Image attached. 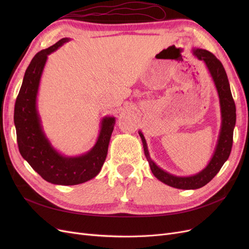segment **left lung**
<instances>
[{"label":"left lung","mask_w":249,"mask_h":249,"mask_svg":"<svg viewBox=\"0 0 249 249\" xmlns=\"http://www.w3.org/2000/svg\"><path fill=\"white\" fill-rule=\"evenodd\" d=\"M192 54L205 63L210 76L213 80L218 97H219L221 114L220 131L219 135H218L215 150L207 166L191 176H177L164 170L160 166H158L150 158L144 135L141 131H138L143 144V149H144V155L153 175L162 183L183 190L198 189V188L207 185L219 172L220 168L230 157L232 145L233 129L236 125V106L231 96L227 72L224 71L222 63L212 53L207 50L192 49Z\"/></svg>","instance_id":"1"}]
</instances>
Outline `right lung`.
Wrapping results in <instances>:
<instances>
[{"label":"right lung","instance_id":"right-lung-1","mask_svg":"<svg viewBox=\"0 0 249 249\" xmlns=\"http://www.w3.org/2000/svg\"><path fill=\"white\" fill-rule=\"evenodd\" d=\"M70 40L71 38L65 37L34 56L25 72L14 107V125L21 157L47 182L63 186L85 183L99 175L106 160L115 124L114 116H104L94 145L79 156L60 153L44 133L37 108L42 72L48 56Z\"/></svg>","mask_w":249,"mask_h":249}]
</instances>
